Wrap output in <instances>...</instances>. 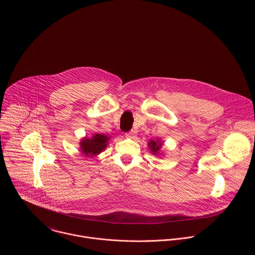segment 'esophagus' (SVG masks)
<instances>
[{
    "label": "esophagus",
    "mask_w": 255,
    "mask_h": 255,
    "mask_svg": "<svg viewBox=\"0 0 255 255\" xmlns=\"http://www.w3.org/2000/svg\"><path fill=\"white\" fill-rule=\"evenodd\" d=\"M125 136H126L127 138H134V137L136 136V131H134V130L129 131V132L125 133Z\"/></svg>",
    "instance_id": "1"
}]
</instances>
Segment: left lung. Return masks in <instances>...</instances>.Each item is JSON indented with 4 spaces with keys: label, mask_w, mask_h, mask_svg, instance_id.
<instances>
[{
    "label": "left lung",
    "mask_w": 255,
    "mask_h": 255,
    "mask_svg": "<svg viewBox=\"0 0 255 255\" xmlns=\"http://www.w3.org/2000/svg\"><path fill=\"white\" fill-rule=\"evenodd\" d=\"M158 142H160V141H159V140H156V141L151 140V141L149 142V144H148L153 154L157 153V151H158V150H159V148L161 147V144H158Z\"/></svg>",
    "instance_id": "left-lung-1"
}]
</instances>
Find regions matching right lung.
<instances>
[{
  "mask_svg": "<svg viewBox=\"0 0 255 255\" xmlns=\"http://www.w3.org/2000/svg\"><path fill=\"white\" fill-rule=\"evenodd\" d=\"M109 137L104 134H95L92 139L86 138L81 142V148L87 155H96L102 152L107 147Z\"/></svg>",
  "mask_w": 255,
  "mask_h": 255,
  "instance_id": "right-lung-1",
  "label": "right lung"
}]
</instances>
